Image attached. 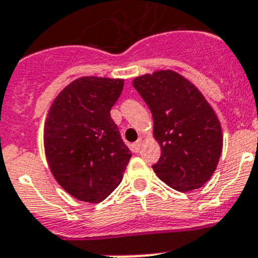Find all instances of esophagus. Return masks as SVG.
<instances>
[{
	"label": "esophagus",
	"mask_w": 258,
	"mask_h": 258,
	"mask_svg": "<svg viewBox=\"0 0 258 258\" xmlns=\"http://www.w3.org/2000/svg\"><path fill=\"white\" fill-rule=\"evenodd\" d=\"M142 147H143V139H142V138L139 139L138 142H135V143H134V144L131 145L132 151L136 152V153H138V152H140V149H142Z\"/></svg>",
	"instance_id": "34e87169"
}]
</instances>
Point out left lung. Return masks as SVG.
Wrapping results in <instances>:
<instances>
[{"label": "left lung", "mask_w": 258, "mask_h": 258, "mask_svg": "<svg viewBox=\"0 0 258 258\" xmlns=\"http://www.w3.org/2000/svg\"><path fill=\"white\" fill-rule=\"evenodd\" d=\"M151 109L161 157L157 176L180 192L200 188L216 171L222 152V128L213 107L184 76L160 70L132 82Z\"/></svg>", "instance_id": "8db88e82"}]
</instances>
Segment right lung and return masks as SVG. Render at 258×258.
Masks as SVG:
<instances>
[{"label":"right lung","mask_w":258,"mask_h":258,"mask_svg":"<svg viewBox=\"0 0 258 258\" xmlns=\"http://www.w3.org/2000/svg\"><path fill=\"white\" fill-rule=\"evenodd\" d=\"M123 79L83 76L64 87L49 109L44 148L58 184L86 203H100L122 182L131 152L123 143L111 106Z\"/></svg>","instance_id":"right-lung-1"}]
</instances>
